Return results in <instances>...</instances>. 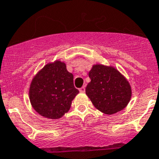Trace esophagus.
I'll return each mask as SVG.
<instances>
[{
  "label": "esophagus",
  "instance_id": "obj_1",
  "mask_svg": "<svg viewBox=\"0 0 159 159\" xmlns=\"http://www.w3.org/2000/svg\"><path fill=\"white\" fill-rule=\"evenodd\" d=\"M80 93H84V92H85V88L84 87L80 88Z\"/></svg>",
  "mask_w": 159,
  "mask_h": 159
}]
</instances>
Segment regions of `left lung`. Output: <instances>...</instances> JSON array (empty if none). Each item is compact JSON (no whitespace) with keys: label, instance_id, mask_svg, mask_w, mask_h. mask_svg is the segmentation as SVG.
Wrapping results in <instances>:
<instances>
[{"label":"left lung","instance_id":"1","mask_svg":"<svg viewBox=\"0 0 159 159\" xmlns=\"http://www.w3.org/2000/svg\"><path fill=\"white\" fill-rule=\"evenodd\" d=\"M91 82L86 94L96 108L106 115L122 111L128 104L132 91L129 84L116 69L95 65L89 71Z\"/></svg>","mask_w":159,"mask_h":159}]
</instances>
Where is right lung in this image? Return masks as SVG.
<instances>
[{
	"label": "right lung",
	"mask_w": 159,
	"mask_h": 159,
	"mask_svg": "<svg viewBox=\"0 0 159 159\" xmlns=\"http://www.w3.org/2000/svg\"><path fill=\"white\" fill-rule=\"evenodd\" d=\"M74 76L60 61L44 66L33 79L30 87V102L40 115L48 119L61 118L70 108L79 93Z\"/></svg>",
	"instance_id": "add662e5"
}]
</instances>
